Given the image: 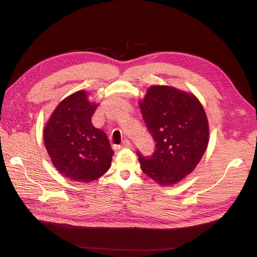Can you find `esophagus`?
Returning a JSON list of instances; mask_svg holds the SVG:
<instances>
[{"instance_id":"1","label":"esophagus","mask_w":257,"mask_h":257,"mask_svg":"<svg viewBox=\"0 0 257 257\" xmlns=\"http://www.w3.org/2000/svg\"><path fill=\"white\" fill-rule=\"evenodd\" d=\"M131 147H132V145H131V143L128 140H124L123 142H121V144L119 146V148H131Z\"/></svg>"}]
</instances>
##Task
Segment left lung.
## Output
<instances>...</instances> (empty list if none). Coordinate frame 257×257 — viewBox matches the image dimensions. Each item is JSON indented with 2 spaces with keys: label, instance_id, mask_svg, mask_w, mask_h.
<instances>
[{
  "label": "left lung",
  "instance_id": "1",
  "mask_svg": "<svg viewBox=\"0 0 257 257\" xmlns=\"http://www.w3.org/2000/svg\"><path fill=\"white\" fill-rule=\"evenodd\" d=\"M155 144L152 156L138 152L143 172L160 185H173L191 174L203 156L209 138L204 108L193 93L153 85L140 102Z\"/></svg>",
  "mask_w": 257,
  "mask_h": 257
}]
</instances>
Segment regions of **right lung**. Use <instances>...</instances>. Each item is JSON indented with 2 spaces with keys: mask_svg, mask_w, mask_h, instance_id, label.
Listing matches in <instances>:
<instances>
[{
  "mask_svg": "<svg viewBox=\"0 0 257 257\" xmlns=\"http://www.w3.org/2000/svg\"><path fill=\"white\" fill-rule=\"evenodd\" d=\"M98 104L85 90L62 100L44 129V142L53 166L78 182L100 178L110 168L113 150L104 131L93 127L91 116Z\"/></svg>",
  "mask_w": 257,
  "mask_h": 257,
  "instance_id": "add662e5",
  "label": "right lung"
}]
</instances>
